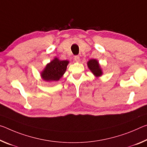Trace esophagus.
<instances>
[{"label":"esophagus","mask_w":147,"mask_h":147,"mask_svg":"<svg viewBox=\"0 0 147 147\" xmlns=\"http://www.w3.org/2000/svg\"><path fill=\"white\" fill-rule=\"evenodd\" d=\"M74 60H75V61H76V62H79L80 59H79V57L78 56V55H76V56L74 57Z\"/></svg>","instance_id":"obj_1"}]
</instances>
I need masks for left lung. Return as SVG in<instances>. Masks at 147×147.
Listing matches in <instances>:
<instances>
[{
    "instance_id": "left-lung-1",
    "label": "left lung",
    "mask_w": 147,
    "mask_h": 147,
    "mask_svg": "<svg viewBox=\"0 0 147 147\" xmlns=\"http://www.w3.org/2000/svg\"><path fill=\"white\" fill-rule=\"evenodd\" d=\"M88 66L89 69L91 70V71L94 74V75L96 76H102V69H100V66L98 62L95 59H91L88 62Z\"/></svg>"
}]
</instances>
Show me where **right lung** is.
I'll list each match as a JSON object with an SVG mask.
<instances>
[{"label":"right lung","instance_id":"right-lung-1","mask_svg":"<svg viewBox=\"0 0 147 147\" xmlns=\"http://www.w3.org/2000/svg\"><path fill=\"white\" fill-rule=\"evenodd\" d=\"M68 61H59L57 58L47 64L44 70L42 72V78L46 81H57L64 75L66 70Z\"/></svg>","mask_w":147,"mask_h":147}]
</instances>
